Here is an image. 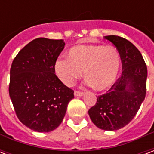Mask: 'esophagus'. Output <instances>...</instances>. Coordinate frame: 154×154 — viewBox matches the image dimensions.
<instances>
[{
    "mask_svg": "<svg viewBox=\"0 0 154 154\" xmlns=\"http://www.w3.org/2000/svg\"><path fill=\"white\" fill-rule=\"evenodd\" d=\"M84 95V92L82 91H74V96L75 97H82Z\"/></svg>",
    "mask_w": 154,
    "mask_h": 154,
    "instance_id": "1",
    "label": "esophagus"
}]
</instances>
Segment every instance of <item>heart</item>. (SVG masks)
<instances>
[{
    "mask_svg": "<svg viewBox=\"0 0 154 154\" xmlns=\"http://www.w3.org/2000/svg\"><path fill=\"white\" fill-rule=\"evenodd\" d=\"M119 67L120 55L117 48L102 44L73 46L67 52V58L58 57L54 63L55 73L66 86H73L83 71L86 83L98 91L113 85Z\"/></svg>",
    "mask_w": 154,
    "mask_h": 154,
    "instance_id": "heart-1",
    "label": "heart"
}]
</instances>
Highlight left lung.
Returning a JSON list of instances; mask_svg holds the SVG:
<instances>
[{
    "mask_svg": "<svg viewBox=\"0 0 154 154\" xmlns=\"http://www.w3.org/2000/svg\"><path fill=\"white\" fill-rule=\"evenodd\" d=\"M119 51L122 73L106 93L98 96L96 105L88 110L94 125L104 130H117L128 125L144 100L148 71L141 53L125 38L108 35Z\"/></svg>",
    "mask_w": 154,
    "mask_h": 154,
    "instance_id": "left-lung-1",
    "label": "left lung"
}]
</instances>
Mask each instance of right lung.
I'll return each instance as SVG.
<instances>
[{"instance_id": "add662e5", "label": "right lung", "mask_w": 154, "mask_h": 154, "mask_svg": "<svg viewBox=\"0 0 154 154\" xmlns=\"http://www.w3.org/2000/svg\"><path fill=\"white\" fill-rule=\"evenodd\" d=\"M63 39L35 38L12 62L9 94L20 122L37 132H50L60 125L74 91L56 76L54 63Z\"/></svg>"}]
</instances>
